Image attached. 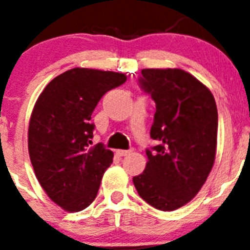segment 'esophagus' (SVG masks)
<instances>
[{
	"label": "esophagus",
	"mask_w": 250,
	"mask_h": 250,
	"mask_svg": "<svg viewBox=\"0 0 250 250\" xmlns=\"http://www.w3.org/2000/svg\"><path fill=\"white\" fill-rule=\"evenodd\" d=\"M116 154H118L119 156H126L127 154H130V150H116Z\"/></svg>",
	"instance_id": "34e87169"
}]
</instances>
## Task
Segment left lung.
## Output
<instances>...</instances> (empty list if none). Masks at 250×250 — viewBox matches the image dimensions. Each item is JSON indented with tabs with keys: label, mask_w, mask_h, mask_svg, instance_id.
Listing matches in <instances>:
<instances>
[{
	"label": "left lung",
	"mask_w": 250,
	"mask_h": 250,
	"mask_svg": "<svg viewBox=\"0 0 250 250\" xmlns=\"http://www.w3.org/2000/svg\"><path fill=\"white\" fill-rule=\"evenodd\" d=\"M141 89L155 101L144 173L132 178L139 195L171 211L199 193L215 160L218 110L213 94L180 68H144Z\"/></svg>",
	"instance_id": "8db88e82"
}]
</instances>
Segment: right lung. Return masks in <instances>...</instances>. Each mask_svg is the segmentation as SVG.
Instances as JSON below:
<instances>
[{
	"instance_id": "1",
	"label": "right lung",
	"mask_w": 250,
	"mask_h": 250,
	"mask_svg": "<svg viewBox=\"0 0 250 250\" xmlns=\"http://www.w3.org/2000/svg\"><path fill=\"white\" fill-rule=\"evenodd\" d=\"M120 72L75 67L56 76L37 99L28 125V152L35 175L51 200L80 211L98 195L112 163L111 150L91 146V115L109 90L123 85Z\"/></svg>"
}]
</instances>
